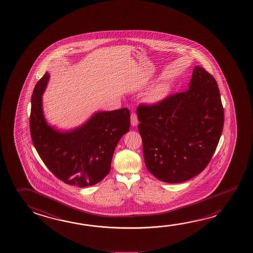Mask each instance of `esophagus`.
Here are the masks:
<instances>
[{
  "label": "esophagus",
  "instance_id": "obj_1",
  "mask_svg": "<svg viewBox=\"0 0 253 253\" xmlns=\"http://www.w3.org/2000/svg\"><path fill=\"white\" fill-rule=\"evenodd\" d=\"M130 122H131V125L132 126H137L138 124V120H137V114L132 112L130 115Z\"/></svg>",
  "mask_w": 253,
  "mask_h": 253
}]
</instances>
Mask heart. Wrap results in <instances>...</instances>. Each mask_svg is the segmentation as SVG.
Listing matches in <instances>:
<instances>
[{
  "mask_svg": "<svg viewBox=\"0 0 253 253\" xmlns=\"http://www.w3.org/2000/svg\"><path fill=\"white\" fill-rule=\"evenodd\" d=\"M167 87H165L164 85H157L155 86V88L151 89L149 95H148V98L151 101H158L160 99L164 98L165 94L167 92Z\"/></svg>",
  "mask_w": 253,
  "mask_h": 253,
  "instance_id": "obj_1",
  "label": "heart"
}]
</instances>
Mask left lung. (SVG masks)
Instances as JSON below:
<instances>
[{"mask_svg": "<svg viewBox=\"0 0 253 253\" xmlns=\"http://www.w3.org/2000/svg\"><path fill=\"white\" fill-rule=\"evenodd\" d=\"M146 169L161 181L180 183L207 167L224 125L215 78L195 67L189 89L137 108Z\"/></svg>", "mask_w": 253, "mask_h": 253, "instance_id": "1", "label": "left lung"}]
</instances>
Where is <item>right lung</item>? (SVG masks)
<instances>
[{
  "mask_svg": "<svg viewBox=\"0 0 253 253\" xmlns=\"http://www.w3.org/2000/svg\"><path fill=\"white\" fill-rule=\"evenodd\" d=\"M48 80L49 74L46 73L32 95L33 144L41 159L58 179L80 187L95 185L110 171L116 146L129 129V110L125 107L98 112L79 128L60 132L47 125L42 112V95Z\"/></svg>",
  "mask_w": 253,
  "mask_h": 253,
  "instance_id": "1",
  "label": "right lung"
}]
</instances>
